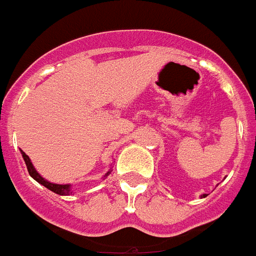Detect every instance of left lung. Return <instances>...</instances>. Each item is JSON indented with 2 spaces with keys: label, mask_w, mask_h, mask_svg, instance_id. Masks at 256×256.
<instances>
[{
  "label": "left lung",
  "mask_w": 256,
  "mask_h": 256,
  "mask_svg": "<svg viewBox=\"0 0 256 256\" xmlns=\"http://www.w3.org/2000/svg\"><path fill=\"white\" fill-rule=\"evenodd\" d=\"M202 197H206V194H204V196H202Z\"/></svg>",
  "instance_id": "1"
}]
</instances>
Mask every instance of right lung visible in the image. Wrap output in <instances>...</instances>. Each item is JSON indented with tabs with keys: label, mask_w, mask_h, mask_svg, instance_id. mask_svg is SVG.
Returning <instances> with one entry per match:
<instances>
[{
	"label": "right lung",
	"mask_w": 256,
	"mask_h": 256,
	"mask_svg": "<svg viewBox=\"0 0 256 256\" xmlns=\"http://www.w3.org/2000/svg\"><path fill=\"white\" fill-rule=\"evenodd\" d=\"M22 153V157H24V164H26V166H28V174L32 176V178L36 180V182H40V185H44V188H47L48 190H51V192H54V193L59 194V196H68V194H71L72 192H71V185H59V184H52V182H48L47 180H44L42 176L38 173V172L36 170V168L32 166V161H30V158H28V156L26 154V153L24 152V150H21ZM110 174V172H108L107 174L104 176V177H107V176Z\"/></svg>",
	"instance_id": "1"
}]
</instances>
